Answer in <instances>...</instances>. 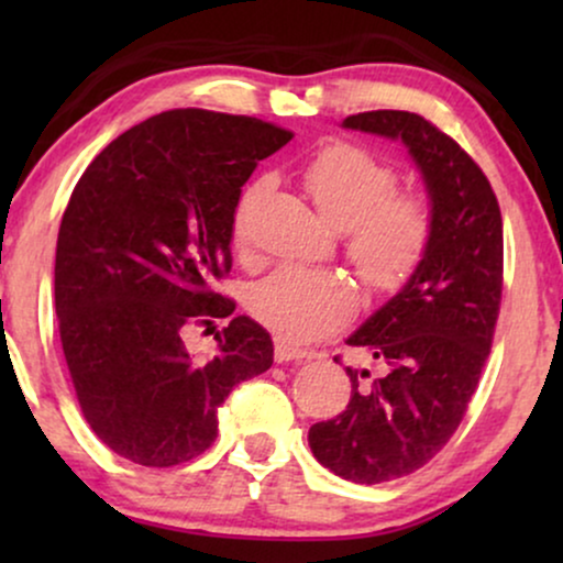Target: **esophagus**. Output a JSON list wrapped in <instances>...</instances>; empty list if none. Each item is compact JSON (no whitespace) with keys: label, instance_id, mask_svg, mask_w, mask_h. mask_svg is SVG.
I'll return each instance as SVG.
<instances>
[{"label":"esophagus","instance_id":"34e87169","mask_svg":"<svg viewBox=\"0 0 563 563\" xmlns=\"http://www.w3.org/2000/svg\"><path fill=\"white\" fill-rule=\"evenodd\" d=\"M274 358L279 361V364H289V361H310L312 353L310 351H299V349H291L284 341H276L274 345Z\"/></svg>","mask_w":563,"mask_h":563}]
</instances>
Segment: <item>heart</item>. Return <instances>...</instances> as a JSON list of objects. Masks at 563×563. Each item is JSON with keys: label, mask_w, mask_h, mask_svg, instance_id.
<instances>
[{"label": "heart", "mask_w": 563, "mask_h": 563, "mask_svg": "<svg viewBox=\"0 0 563 563\" xmlns=\"http://www.w3.org/2000/svg\"><path fill=\"white\" fill-rule=\"evenodd\" d=\"M305 189L320 218L345 230V253L361 279L376 289L402 284L426 253L430 210L418 195H395L397 172L358 145L335 143L318 153L305 168ZM245 189L235 207L233 238H249ZM356 291L343 276L284 266L256 284L251 310L284 341L310 343L349 318Z\"/></svg>", "instance_id": "1"}]
</instances>
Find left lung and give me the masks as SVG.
Returning <instances> with one entry per match:
<instances>
[{
    "mask_svg": "<svg viewBox=\"0 0 563 563\" xmlns=\"http://www.w3.org/2000/svg\"><path fill=\"white\" fill-rule=\"evenodd\" d=\"M341 125L402 143L430 210L418 266L345 338L372 368H345L349 405L307 435L330 472L379 484L418 472L464 420L503 299V218L482 168L420 114L358 112Z\"/></svg>",
    "mask_w": 563,
    "mask_h": 563,
    "instance_id": "obj_1",
    "label": "left lung"
}]
</instances>
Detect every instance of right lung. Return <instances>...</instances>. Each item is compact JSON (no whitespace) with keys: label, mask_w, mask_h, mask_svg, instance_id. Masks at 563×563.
Masks as SVG:
<instances>
[{"label":"right lung","mask_w":563,"mask_h":563,"mask_svg":"<svg viewBox=\"0 0 563 563\" xmlns=\"http://www.w3.org/2000/svg\"><path fill=\"white\" fill-rule=\"evenodd\" d=\"M272 122L172 110L91 161L60 220L56 318L76 399L107 449L176 466L210 449L218 407L274 364L272 335L238 314L212 356L184 345L195 320L230 318L233 218L253 168L287 145Z\"/></svg>","instance_id":"obj_1"}]
</instances>
